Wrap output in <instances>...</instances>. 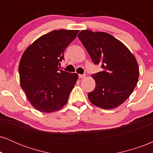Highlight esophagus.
<instances>
[{
	"label": "esophagus",
	"instance_id": "esophagus-1",
	"mask_svg": "<svg viewBox=\"0 0 153 153\" xmlns=\"http://www.w3.org/2000/svg\"><path fill=\"white\" fill-rule=\"evenodd\" d=\"M85 76H86V75H85V74H83V75H82V74H80V75H79V78H81V79H83V78H85Z\"/></svg>",
	"mask_w": 153,
	"mask_h": 153
}]
</instances>
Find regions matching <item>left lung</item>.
Wrapping results in <instances>:
<instances>
[{
  "label": "left lung",
  "mask_w": 153,
  "mask_h": 153,
  "mask_svg": "<svg viewBox=\"0 0 153 153\" xmlns=\"http://www.w3.org/2000/svg\"><path fill=\"white\" fill-rule=\"evenodd\" d=\"M78 37L95 64L102 71L92 75L94 90L88 93L95 106L112 109L122 104L134 91L138 82L139 66L134 55L112 35L103 31L82 30Z\"/></svg>",
  "instance_id": "1"
}]
</instances>
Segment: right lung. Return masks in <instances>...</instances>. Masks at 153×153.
I'll use <instances>...</instances> for the list:
<instances>
[{"label":"right lung","mask_w":153,"mask_h":153,"mask_svg":"<svg viewBox=\"0 0 153 153\" xmlns=\"http://www.w3.org/2000/svg\"><path fill=\"white\" fill-rule=\"evenodd\" d=\"M78 30H54L31 44L20 59L21 87L28 101L39 111L52 113L68 102L78 78L77 73L59 70L64 52Z\"/></svg>","instance_id":"right-lung-1"}]
</instances>
